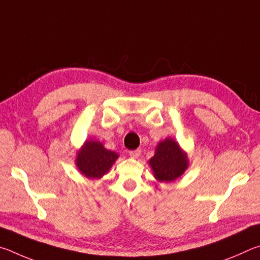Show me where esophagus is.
Segmentation results:
<instances>
[{
	"label": "esophagus",
	"mask_w": 260,
	"mask_h": 260,
	"mask_svg": "<svg viewBox=\"0 0 260 260\" xmlns=\"http://www.w3.org/2000/svg\"><path fill=\"white\" fill-rule=\"evenodd\" d=\"M140 153H142L140 149H135V151L129 152V155H130V157H133V158H138L139 155H140Z\"/></svg>",
	"instance_id": "esophagus-1"
}]
</instances>
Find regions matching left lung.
<instances>
[{"label": "left lung", "instance_id": "8db88e82", "mask_svg": "<svg viewBox=\"0 0 260 260\" xmlns=\"http://www.w3.org/2000/svg\"><path fill=\"white\" fill-rule=\"evenodd\" d=\"M154 177L158 181L170 183L184 174L188 168V157L172 138H166L157 144L155 154L148 161Z\"/></svg>", "mask_w": 260, "mask_h": 260}]
</instances>
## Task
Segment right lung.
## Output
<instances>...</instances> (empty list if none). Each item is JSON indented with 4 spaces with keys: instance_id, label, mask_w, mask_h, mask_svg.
<instances>
[{
    "instance_id": "obj_1",
    "label": "right lung",
    "mask_w": 260,
    "mask_h": 260,
    "mask_svg": "<svg viewBox=\"0 0 260 260\" xmlns=\"http://www.w3.org/2000/svg\"><path fill=\"white\" fill-rule=\"evenodd\" d=\"M118 154L108 151L97 140H86L76 155V167L82 175L90 179H99L106 175Z\"/></svg>"
}]
</instances>
